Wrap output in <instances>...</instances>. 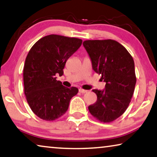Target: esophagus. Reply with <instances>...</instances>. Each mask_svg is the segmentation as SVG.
I'll return each mask as SVG.
<instances>
[{
    "label": "esophagus",
    "mask_w": 157,
    "mask_h": 157,
    "mask_svg": "<svg viewBox=\"0 0 157 157\" xmlns=\"http://www.w3.org/2000/svg\"><path fill=\"white\" fill-rule=\"evenodd\" d=\"M79 92H80L81 93H86V92H88V90H86L80 88V89H79Z\"/></svg>",
    "instance_id": "1"
}]
</instances>
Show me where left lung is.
I'll list each match as a JSON object with an SVG mask.
<instances>
[{
  "instance_id": "1",
  "label": "left lung",
  "mask_w": 157,
  "mask_h": 157,
  "mask_svg": "<svg viewBox=\"0 0 157 157\" xmlns=\"http://www.w3.org/2000/svg\"><path fill=\"white\" fill-rule=\"evenodd\" d=\"M83 45L93 70L106 83L103 90H92L97 100L88 106L89 111L99 121L110 122L121 116L129 105L136 83L134 61L115 40H86Z\"/></svg>"
}]
</instances>
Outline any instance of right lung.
Returning a JSON list of instances; mask_svg holds the SVG:
<instances>
[{"label": "right lung", "mask_w": 157, "mask_h": 157, "mask_svg": "<svg viewBox=\"0 0 157 157\" xmlns=\"http://www.w3.org/2000/svg\"><path fill=\"white\" fill-rule=\"evenodd\" d=\"M81 44L78 38L50 35L38 40L28 52L24 67V93L33 112L41 119L51 121L61 117L78 93V88L63 86L56 76H63L67 60Z\"/></svg>", "instance_id": "add662e5"}]
</instances>
